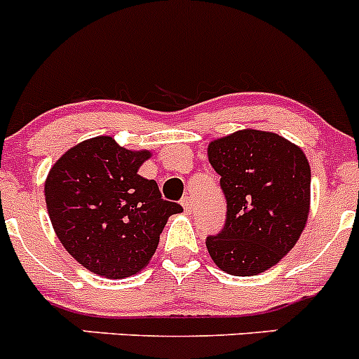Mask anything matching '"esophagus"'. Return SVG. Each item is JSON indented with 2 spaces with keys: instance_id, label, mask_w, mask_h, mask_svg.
I'll return each mask as SVG.
<instances>
[{
  "instance_id": "34e87169",
  "label": "esophagus",
  "mask_w": 359,
  "mask_h": 359,
  "mask_svg": "<svg viewBox=\"0 0 359 359\" xmlns=\"http://www.w3.org/2000/svg\"><path fill=\"white\" fill-rule=\"evenodd\" d=\"M182 206L183 210H185V213H192V208H194V203H192V197L185 196L182 199Z\"/></svg>"
}]
</instances>
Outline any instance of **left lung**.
<instances>
[{
	"instance_id": "left-lung-1",
	"label": "left lung",
	"mask_w": 359,
	"mask_h": 359,
	"mask_svg": "<svg viewBox=\"0 0 359 359\" xmlns=\"http://www.w3.org/2000/svg\"><path fill=\"white\" fill-rule=\"evenodd\" d=\"M227 215L206 247L222 271L252 276L289 254L310 210V165L302 148L273 132L238 130L211 141Z\"/></svg>"
}]
</instances>
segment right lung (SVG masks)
<instances>
[{
    "label": "right lung",
    "instance_id": "add662e5",
    "mask_svg": "<svg viewBox=\"0 0 359 359\" xmlns=\"http://www.w3.org/2000/svg\"><path fill=\"white\" fill-rule=\"evenodd\" d=\"M151 156L107 135L88 139L56 160L46 180V204L57 240L75 261L105 278L141 271L155 254L167 218L182 213L162 199L139 167Z\"/></svg>",
    "mask_w": 359,
    "mask_h": 359
}]
</instances>
